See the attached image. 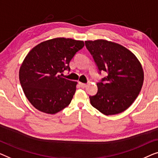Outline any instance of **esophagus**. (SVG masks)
Returning <instances> with one entry per match:
<instances>
[{
  "mask_svg": "<svg viewBox=\"0 0 158 158\" xmlns=\"http://www.w3.org/2000/svg\"><path fill=\"white\" fill-rule=\"evenodd\" d=\"M79 86H81V88H85L86 86V84L81 83V82H79Z\"/></svg>",
  "mask_w": 158,
  "mask_h": 158,
  "instance_id": "obj_1",
  "label": "esophagus"
}]
</instances>
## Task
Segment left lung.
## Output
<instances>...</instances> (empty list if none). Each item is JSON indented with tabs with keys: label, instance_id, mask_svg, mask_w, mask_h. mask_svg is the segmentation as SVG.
I'll return each mask as SVG.
<instances>
[{
	"label": "left lung",
	"instance_id": "8db88e82",
	"mask_svg": "<svg viewBox=\"0 0 158 158\" xmlns=\"http://www.w3.org/2000/svg\"><path fill=\"white\" fill-rule=\"evenodd\" d=\"M85 46L99 73H107L97 84V94L89 96L91 104L105 115L124 112L136 99L143 86L144 72L140 62L130 50L114 42L86 41Z\"/></svg>",
	"mask_w": 158,
	"mask_h": 158
}]
</instances>
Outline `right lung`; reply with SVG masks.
<instances>
[{
  "label": "right lung",
  "instance_id": "1",
  "mask_svg": "<svg viewBox=\"0 0 158 158\" xmlns=\"http://www.w3.org/2000/svg\"><path fill=\"white\" fill-rule=\"evenodd\" d=\"M83 41L56 38L41 42L28 52L19 70L26 98L36 110L56 114L71 103L77 81L61 77L69 62L84 47Z\"/></svg>",
  "mask_w": 158,
  "mask_h": 158
}]
</instances>
